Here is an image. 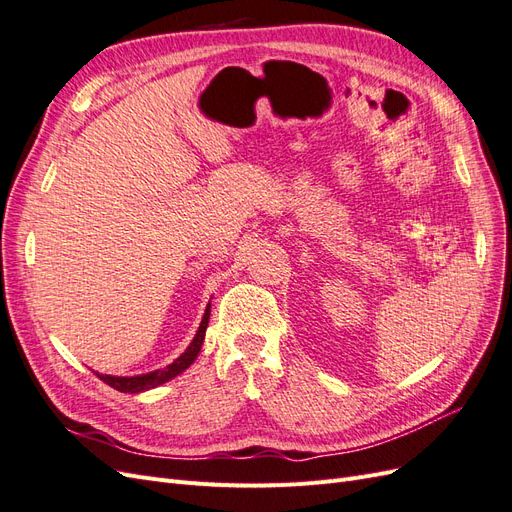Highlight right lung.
Returning a JSON list of instances; mask_svg holds the SVG:
<instances>
[{"instance_id": "right-lung-1", "label": "right lung", "mask_w": 512, "mask_h": 512, "mask_svg": "<svg viewBox=\"0 0 512 512\" xmlns=\"http://www.w3.org/2000/svg\"><path fill=\"white\" fill-rule=\"evenodd\" d=\"M209 316H211V303L205 309V316H203V320H200V327L192 339V344L185 348V352L179 356V359H175L170 365L156 369V371H149V374H143V376H106V374H98V371H96V376L121 393H143L149 389H156V386H160L168 380H173L175 376L181 374V371H185L196 361V356L205 342Z\"/></svg>"}]
</instances>
